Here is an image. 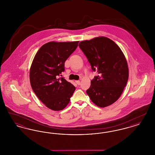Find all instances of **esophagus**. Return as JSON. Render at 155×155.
<instances>
[{
  "mask_svg": "<svg viewBox=\"0 0 155 155\" xmlns=\"http://www.w3.org/2000/svg\"><path fill=\"white\" fill-rule=\"evenodd\" d=\"M75 82H76V84H77V85H80V84H81V82H80V81H75Z\"/></svg>",
  "mask_w": 155,
  "mask_h": 155,
  "instance_id": "obj_1",
  "label": "esophagus"
}]
</instances>
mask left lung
Returning a JSON list of instances; mask_svg holds the SVG:
<instances>
[{"label": "left lung", "instance_id": "1", "mask_svg": "<svg viewBox=\"0 0 155 155\" xmlns=\"http://www.w3.org/2000/svg\"><path fill=\"white\" fill-rule=\"evenodd\" d=\"M78 46L92 71L98 73L87 90L91 100L101 107L114 103L128 79V64L123 53L117 45L106 37L81 41Z\"/></svg>", "mask_w": 155, "mask_h": 155}]
</instances>
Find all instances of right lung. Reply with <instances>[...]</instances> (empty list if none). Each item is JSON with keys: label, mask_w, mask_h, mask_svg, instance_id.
Here are the masks:
<instances>
[{"label": "right lung", "mask_w": 155, "mask_h": 155, "mask_svg": "<svg viewBox=\"0 0 155 155\" xmlns=\"http://www.w3.org/2000/svg\"><path fill=\"white\" fill-rule=\"evenodd\" d=\"M78 42H48L41 47L33 60L30 72L31 87L39 99L53 110L65 108L75 90L70 82L59 77Z\"/></svg>", "instance_id": "right-lung-1"}]
</instances>
